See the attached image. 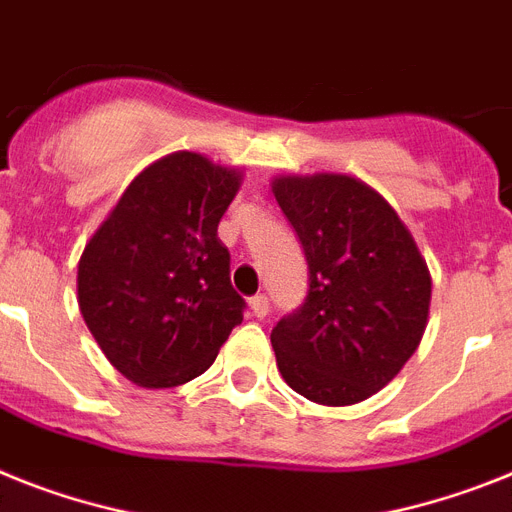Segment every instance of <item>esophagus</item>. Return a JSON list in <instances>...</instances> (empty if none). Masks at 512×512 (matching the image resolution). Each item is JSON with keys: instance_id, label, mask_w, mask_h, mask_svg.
<instances>
[{"instance_id": "34e87169", "label": "esophagus", "mask_w": 512, "mask_h": 512, "mask_svg": "<svg viewBox=\"0 0 512 512\" xmlns=\"http://www.w3.org/2000/svg\"><path fill=\"white\" fill-rule=\"evenodd\" d=\"M249 309H252V315L257 317V320H263L265 315L270 312V302H268V296L265 294H257L249 299Z\"/></svg>"}]
</instances>
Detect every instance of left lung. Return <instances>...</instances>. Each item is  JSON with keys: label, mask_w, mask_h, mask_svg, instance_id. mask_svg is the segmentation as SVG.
Listing matches in <instances>:
<instances>
[{"label": "left lung", "mask_w": 512, "mask_h": 512, "mask_svg": "<svg viewBox=\"0 0 512 512\" xmlns=\"http://www.w3.org/2000/svg\"><path fill=\"white\" fill-rule=\"evenodd\" d=\"M273 195L304 247L302 307L270 333L289 388L351 406L385 388L424 336L432 278L406 223L362 179L276 176Z\"/></svg>", "instance_id": "8db88e82"}]
</instances>
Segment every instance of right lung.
<instances>
[{
  "instance_id": "add662e5",
  "label": "right lung",
  "mask_w": 512,
  "mask_h": 512,
  "mask_svg": "<svg viewBox=\"0 0 512 512\" xmlns=\"http://www.w3.org/2000/svg\"><path fill=\"white\" fill-rule=\"evenodd\" d=\"M242 171L179 150L132 179L77 265V304L114 367L174 388L216 362L242 322L218 223Z\"/></svg>"
}]
</instances>
